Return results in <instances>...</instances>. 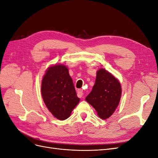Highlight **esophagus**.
Instances as JSON below:
<instances>
[{
	"mask_svg": "<svg viewBox=\"0 0 158 158\" xmlns=\"http://www.w3.org/2000/svg\"><path fill=\"white\" fill-rule=\"evenodd\" d=\"M77 93H78V96L79 98H82L83 96L84 93H83V90L82 89H78Z\"/></svg>",
	"mask_w": 158,
	"mask_h": 158,
	"instance_id": "1",
	"label": "esophagus"
}]
</instances>
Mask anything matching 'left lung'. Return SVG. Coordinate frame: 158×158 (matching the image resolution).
<instances>
[{
	"mask_svg": "<svg viewBox=\"0 0 158 158\" xmlns=\"http://www.w3.org/2000/svg\"><path fill=\"white\" fill-rule=\"evenodd\" d=\"M121 93L119 81L108 71L101 69L97 72L95 84L85 100L96 110L100 118L107 119L117 109Z\"/></svg>",
	"mask_w": 158,
	"mask_h": 158,
	"instance_id": "8db88e82",
	"label": "left lung"
}]
</instances>
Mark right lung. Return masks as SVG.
<instances>
[{"instance_id": "1", "label": "right lung", "mask_w": 158, "mask_h": 158, "mask_svg": "<svg viewBox=\"0 0 158 158\" xmlns=\"http://www.w3.org/2000/svg\"><path fill=\"white\" fill-rule=\"evenodd\" d=\"M41 89L47 109L60 121L69 118L80 102L69 69L63 64L48 68L43 78Z\"/></svg>"}]
</instances>
